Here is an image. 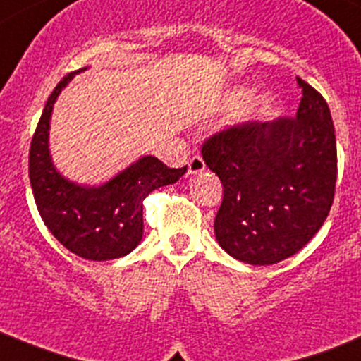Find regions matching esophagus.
<instances>
[{
    "label": "esophagus",
    "mask_w": 361,
    "mask_h": 361,
    "mask_svg": "<svg viewBox=\"0 0 361 361\" xmlns=\"http://www.w3.org/2000/svg\"><path fill=\"white\" fill-rule=\"evenodd\" d=\"M205 170V161L200 156H193L188 161V173H202Z\"/></svg>",
    "instance_id": "esophagus-1"
}]
</instances>
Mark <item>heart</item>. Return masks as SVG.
<instances>
[{
  "label": "heart",
  "mask_w": 361,
  "mask_h": 361,
  "mask_svg": "<svg viewBox=\"0 0 361 361\" xmlns=\"http://www.w3.org/2000/svg\"><path fill=\"white\" fill-rule=\"evenodd\" d=\"M252 95V92L248 88H234V90L226 92V95L223 97V106L225 108H238L243 102L248 101V97ZM273 99L271 97H262L257 104V115L259 116H267L271 111H273Z\"/></svg>",
  "instance_id": "obj_1"
}]
</instances>
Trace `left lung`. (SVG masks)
Returning <instances> with one entry per match:
<instances>
[{"label":"left lung","instance_id":"1","mask_svg":"<svg viewBox=\"0 0 361 361\" xmlns=\"http://www.w3.org/2000/svg\"><path fill=\"white\" fill-rule=\"evenodd\" d=\"M303 90L294 118L245 122L205 140L202 156L223 184L214 234L228 255L269 266L300 252L335 197L337 140L324 97Z\"/></svg>","mask_w":361,"mask_h":361}]
</instances>
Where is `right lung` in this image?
Here are the masks:
<instances>
[{
	"mask_svg": "<svg viewBox=\"0 0 361 361\" xmlns=\"http://www.w3.org/2000/svg\"><path fill=\"white\" fill-rule=\"evenodd\" d=\"M80 71L56 85L44 106L30 147V183L40 218L51 234L78 257L111 260L131 253L143 235V200L150 191L177 183L188 166L168 168L154 156L140 157L102 186H80L56 171L49 156L54 101Z\"/></svg>",
	"mask_w": 361,
	"mask_h": 361,
	"instance_id": "right-lung-1",
	"label": "right lung"
}]
</instances>
